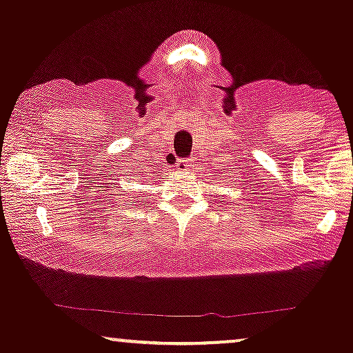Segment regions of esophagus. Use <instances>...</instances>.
<instances>
[{
	"label": "esophagus",
	"mask_w": 353,
	"mask_h": 353,
	"mask_svg": "<svg viewBox=\"0 0 353 353\" xmlns=\"http://www.w3.org/2000/svg\"><path fill=\"white\" fill-rule=\"evenodd\" d=\"M177 168L182 169V171H189L192 168V159H182L177 163Z\"/></svg>",
	"instance_id": "obj_1"
}]
</instances>
